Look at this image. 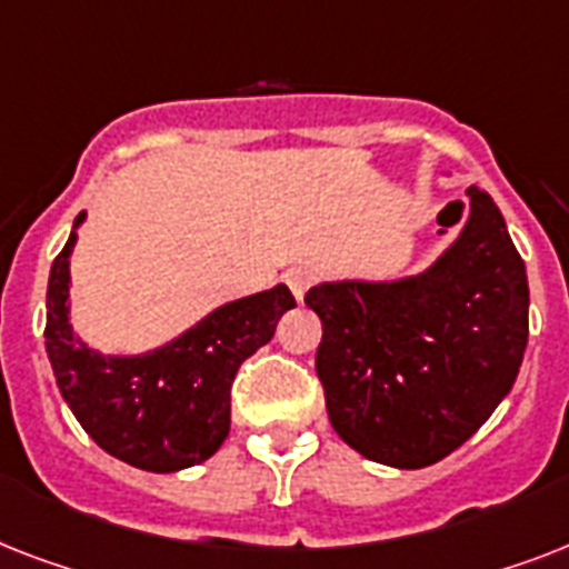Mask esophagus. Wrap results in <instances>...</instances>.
I'll list each match as a JSON object with an SVG mask.
<instances>
[{"instance_id":"obj_1","label":"esophagus","mask_w":569,"mask_h":569,"mask_svg":"<svg viewBox=\"0 0 569 569\" xmlns=\"http://www.w3.org/2000/svg\"><path fill=\"white\" fill-rule=\"evenodd\" d=\"M283 280H286V286L292 289L295 298L301 301V298H303V295H307V289H310L312 280H316V277H312V271H310V268H307V266H292V268H289V271H286V274H283Z\"/></svg>"}]
</instances>
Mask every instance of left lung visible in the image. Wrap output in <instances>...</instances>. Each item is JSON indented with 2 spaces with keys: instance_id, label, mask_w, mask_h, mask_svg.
Masks as SVG:
<instances>
[{
  "instance_id": "left-lung-1",
  "label": "left lung",
  "mask_w": 569,
  "mask_h": 569,
  "mask_svg": "<svg viewBox=\"0 0 569 569\" xmlns=\"http://www.w3.org/2000/svg\"><path fill=\"white\" fill-rule=\"evenodd\" d=\"M469 194L458 241L398 283H321L316 375L333 431L363 458L422 469L511 392L529 342V280L493 197Z\"/></svg>"
}]
</instances>
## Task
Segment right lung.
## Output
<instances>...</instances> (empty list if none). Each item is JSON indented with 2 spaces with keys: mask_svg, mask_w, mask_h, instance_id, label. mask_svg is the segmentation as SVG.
<instances>
[{
  "mask_svg": "<svg viewBox=\"0 0 569 569\" xmlns=\"http://www.w3.org/2000/svg\"><path fill=\"white\" fill-rule=\"evenodd\" d=\"M84 212L49 271L47 355L56 383L91 440L147 472L203 463L230 433V389L239 366L274 337L295 298L286 286L223 303L171 346L144 357H102L67 321L70 271Z\"/></svg>",
  "mask_w": 569,
  "mask_h": 569,
  "instance_id": "1",
  "label": "right lung"
}]
</instances>
